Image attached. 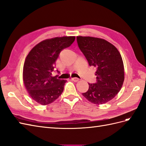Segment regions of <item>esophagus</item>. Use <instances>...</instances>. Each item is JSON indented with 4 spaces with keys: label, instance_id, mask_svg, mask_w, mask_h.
Returning a JSON list of instances; mask_svg holds the SVG:
<instances>
[{
    "label": "esophagus",
    "instance_id": "1",
    "mask_svg": "<svg viewBox=\"0 0 146 146\" xmlns=\"http://www.w3.org/2000/svg\"><path fill=\"white\" fill-rule=\"evenodd\" d=\"M72 81L75 82H77L79 80V79H78V78H77V77H74V78H72Z\"/></svg>",
    "mask_w": 146,
    "mask_h": 146
}]
</instances>
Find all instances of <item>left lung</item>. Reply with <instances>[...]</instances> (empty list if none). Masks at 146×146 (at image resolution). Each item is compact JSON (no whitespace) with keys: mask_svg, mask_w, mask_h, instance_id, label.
Returning <instances> with one entry per match:
<instances>
[{"mask_svg":"<svg viewBox=\"0 0 146 146\" xmlns=\"http://www.w3.org/2000/svg\"><path fill=\"white\" fill-rule=\"evenodd\" d=\"M77 41L88 64L97 69V83L88 84L89 88L82 95L94 104H106L123 86L124 72L121 56L114 45L104 39L78 36Z\"/></svg>","mask_w":146,"mask_h":146,"instance_id":"left-lung-1","label":"left lung"}]
</instances>
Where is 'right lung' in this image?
I'll use <instances>...</instances> for the list:
<instances>
[{"mask_svg":"<svg viewBox=\"0 0 146 146\" xmlns=\"http://www.w3.org/2000/svg\"><path fill=\"white\" fill-rule=\"evenodd\" d=\"M75 39V36L47 39L35 46L26 57L23 82L30 97L38 104H50L62 93L66 80L51 76L52 72L59 53L69 47Z\"/></svg>","mask_w":146,"mask_h":146,"instance_id":"1","label":"right lung"}]
</instances>
